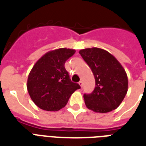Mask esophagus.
I'll list each match as a JSON object with an SVG mask.
<instances>
[{"label":"esophagus","instance_id":"esophagus-1","mask_svg":"<svg viewBox=\"0 0 146 146\" xmlns=\"http://www.w3.org/2000/svg\"><path fill=\"white\" fill-rule=\"evenodd\" d=\"M79 84H80V86L81 87H82L83 86V82H82V80H81V81H80V82H79Z\"/></svg>","mask_w":146,"mask_h":146}]
</instances>
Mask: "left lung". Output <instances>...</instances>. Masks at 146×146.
Returning <instances> with one entry per match:
<instances>
[{"label":"left lung","mask_w":146,"mask_h":146,"mask_svg":"<svg viewBox=\"0 0 146 146\" xmlns=\"http://www.w3.org/2000/svg\"><path fill=\"white\" fill-rule=\"evenodd\" d=\"M96 80L91 94H84L85 104L97 113H107L116 109L126 96L128 78L120 62L108 51L98 48L80 50Z\"/></svg>","instance_id":"8db88e82"}]
</instances>
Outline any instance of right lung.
Returning a JSON list of instances; mask_svg holds the SVG:
<instances>
[{
    "label": "right lung",
    "instance_id": "right-lung-1",
    "mask_svg": "<svg viewBox=\"0 0 146 146\" xmlns=\"http://www.w3.org/2000/svg\"><path fill=\"white\" fill-rule=\"evenodd\" d=\"M70 48L50 50L33 66L29 74L27 89L33 102L42 110L57 111L66 106L80 85L71 81L65 62L75 54Z\"/></svg>",
    "mask_w": 146,
    "mask_h": 146
}]
</instances>
